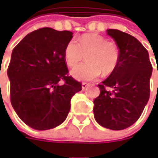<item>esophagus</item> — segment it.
I'll list each match as a JSON object with an SVG mask.
<instances>
[{"label":"esophagus","mask_w":158,"mask_h":158,"mask_svg":"<svg viewBox=\"0 0 158 158\" xmlns=\"http://www.w3.org/2000/svg\"><path fill=\"white\" fill-rule=\"evenodd\" d=\"M89 86V83L87 82H82V89H85Z\"/></svg>","instance_id":"obj_1"}]
</instances>
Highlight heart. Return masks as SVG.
Listing matches in <instances>:
<instances>
[{
    "instance_id": "b5f03b06",
    "label": "heart",
    "mask_w": 158,
    "mask_h": 158,
    "mask_svg": "<svg viewBox=\"0 0 158 158\" xmlns=\"http://www.w3.org/2000/svg\"><path fill=\"white\" fill-rule=\"evenodd\" d=\"M85 54L86 62L71 71V76L78 81L94 80L101 74L112 73L119 58L118 46L98 34H85L78 42L70 40L64 49L65 60L70 68L76 66Z\"/></svg>"
}]
</instances>
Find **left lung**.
<instances>
[{
	"instance_id": "8db88e82",
	"label": "left lung",
	"mask_w": 158,
	"mask_h": 158,
	"mask_svg": "<svg viewBox=\"0 0 158 158\" xmlns=\"http://www.w3.org/2000/svg\"><path fill=\"white\" fill-rule=\"evenodd\" d=\"M106 33L116 42L119 58L115 69L98 85L100 94L93 102V112L102 127L122 130L140 118L149 101L152 66L148 51L135 37L115 29Z\"/></svg>"
}]
</instances>
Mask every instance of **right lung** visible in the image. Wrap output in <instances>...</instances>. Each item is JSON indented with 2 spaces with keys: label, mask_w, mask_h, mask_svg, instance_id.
<instances>
[{
  "label": "right lung",
  "mask_w": 158,
  "mask_h": 158,
  "mask_svg": "<svg viewBox=\"0 0 158 158\" xmlns=\"http://www.w3.org/2000/svg\"><path fill=\"white\" fill-rule=\"evenodd\" d=\"M72 38L69 31L42 28L26 35L12 51L8 69L11 105L33 129L61 124L72 97L82 89L81 82L68 76L65 62L64 49Z\"/></svg>",
  "instance_id": "1"
}]
</instances>
